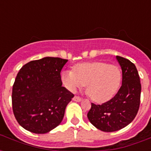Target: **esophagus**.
<instances>
[{
	"mask_svg": "<svg viewBox=\"0 0 151 151\" xmlns=\"http://www.w3.org/2000/svg\"><path fill=\"white\" fill-rule=\"evenodd\" d=\"M73 100L76 101V102H81V101L82 100V99H81V98H80V97H78V96H75L73 97Z\"/></svg>",
	"mask_w": 151,
	"mask_h": 151,
	"instance_id": "esophagus-1",
	"label": "esophagus"
}]
</instances>
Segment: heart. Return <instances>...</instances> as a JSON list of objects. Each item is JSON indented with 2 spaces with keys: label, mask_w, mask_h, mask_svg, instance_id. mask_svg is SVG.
<instances>
[{
  "label": "heart",
  "mask_w": 151,
  "mask_h": 151,
  "mask_svg": "<svg viewBox=\"0 0 151 151\" xmlns=\"http://www.w3.org/2000/svg\"><path fill=\"white\" fill-rule=\"evenodd\" d=\"M61 80L66 88L73 92L86 85L90 99L103 103L110 100L119 90L122 73L118 66L106 63H83L76 65L73 72L63 71Z\"/></svg>",
  "instance_id": "obj_1"
}]
</instances>
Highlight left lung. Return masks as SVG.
<instances>
[{"mask_svg":"<svg viewBox=\"0 0 151 151\" xmlns=\"http://www.w3.org/2000/svg\"><path fill=\"white\" fill-rule=\"evenodd\" d=\"M122 70V85L114 98L92 107L88 113L89 122L103 132L118 131L131 123L139 107L141 84L136 66L129 59L116 56Z\"/></svg>","mask_w":151,"mask_h":151,"instance_id":"1","label":"left lung"}]
</instances>
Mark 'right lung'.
Segmentation results:
<instances>
[{"instance_id": "right-lung-1", "label": "right lung", "mask_w": 151, "mask_h": 151, "mask_svg": "<svg viewBox=\"0 0 151 151\" xmlns=\"http://www.w3.org/2000/svg\"><path fill=\"white\" fill-rule=\"evenodd\" d=\"M67 59L45 57L20 69L12 88V109L18 123L33 133L45 134L63 119L74 96L62 86V69Z\"/></svg>"}]
</instances>
